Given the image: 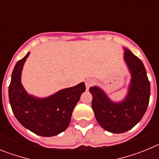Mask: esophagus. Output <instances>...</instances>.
<instances>
[{
	"instance_id": "1",
	"label": "esophagus",
	"mask_w": 159,
	"mask_h": 159,
	"mask_svg": "<svg viewBox=\"0 0 159 159\" xmlns=\"http://www.w3.org/2000/svg\"><path fill=\"white\" fill-rule=\"evenodd\" d=\"M94 84H95V80H92V79H88V80H87L85 81V85H86V88H88V89L90 87H92Z\"/></svg>"
}]
</instances>
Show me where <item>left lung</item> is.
Instances as JSON below:
<instances>
[{"mask_svg":"<svg viewBox=\"0 0 159 159\" xmlns=\"http://www.w3.org/2000/svg\"><path fill=\"white\" fill-rule=\"evenodd\" d=\"M124 60L131 79L127 95L123 101L112 102L98 87H91L89 89L97 122L104 130L116 134L130 130L141 120L151 95L150 81L143 62L127 49H125Z\"/></svg>","mask_w":159,"mask_h":159,"instance_id":"left-lung-1","label":"left lung"}]
</instances>
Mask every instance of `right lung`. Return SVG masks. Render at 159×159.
<instances>
[{"instance_id":"1","label":"right lung","mask_w":159,"mask_h":159,"mask_svg":"<svg viewBox=\"0 0 159 159\" xmlns=\"http://www.w3.org/2000/svg\"><path fill=\"white\" fill-rule=\"evenodd\" d=\"M29 52L14 67L8 87L9 102L15 117L28 130L38 135L51 137L67 128L72 111L86 87L84 83L39 99L29 95L20 82L21 71Z\"/></svg>"}]
</instances>
